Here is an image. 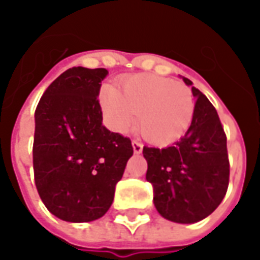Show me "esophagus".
<instances>
[{
  "label": "esophagus",
  "mask_w": 260,
  "mask_h": 260,
  "mask_svg": "<svg viewBox=\"0 0 260 260\" xmlns=\"http://www.w3.org/2000/svg\"><path fill=\"white\" fill-rule=\"evenodd\" d=\"M132 148H134V152L141 153L144 149V145L141 144L139 141H132Z\"/></svg>",
  "instance_id": "34e87169"
}]
</instances>
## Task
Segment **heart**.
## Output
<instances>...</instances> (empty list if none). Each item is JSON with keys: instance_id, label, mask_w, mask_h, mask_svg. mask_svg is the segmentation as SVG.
<instances>
[{"instance_id": "obj_1", "label": "heart", "mask_w": 260, "mask_h": 260, "mask_svg": "<svg viewBox=\"0 0 260 260\" xmlns=\"http://www.w3.org/2000/svg\"><path fill=\"white\" fill-rule=\"evenodd\" d=\"M101 108L109 125L126 132L137 123L145 139L156 145L175 142L188 131L195 112L188 86L158 75L138 74L122 79L118 89L105 86Z\"/></svg>"}]
</instances>
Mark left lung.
I'll use <instances>...</instances> for the list:
<instances>
[{
    "instance_id": "obj_1",
    "label": "left lung",
    "mask_w": 260,
    "mask_h": 260,
    "mask_svg": "<svg viewBox=\"0 0 260 260\" xmlns=\"http://www.w3.org/2000/svg\"><path fill=\"white\" fill-rule=\"evenodd\" d=\"M186 85H192L183 78ZM192 123L168 148L144 146L146 181L152 183L153 204L160 215L178 223H195L211 215L229 185L226 134L218 112L195 86Z\"/></svg>"
}]
</instances>
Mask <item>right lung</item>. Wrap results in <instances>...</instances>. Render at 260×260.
Returning a JSON list of instances; mask_svg holds the SVG:
<instances>
[{"label":"right lung","instance_id":"obj_1","mask_svg":"<svg viewBox=\"0 0 260 260\" xmlns=\"http://www.w3.org/2000/svg\"><path fill=\"white\" fill-rule=\"evenodd\" d=\"M107 74L105 68H70L35 109V186L47 209L67 222L107 213L134 153L129 138L102 125L98 95Z\"/></svg>","mask_w":260,"mask_h":260}]
</instances>
